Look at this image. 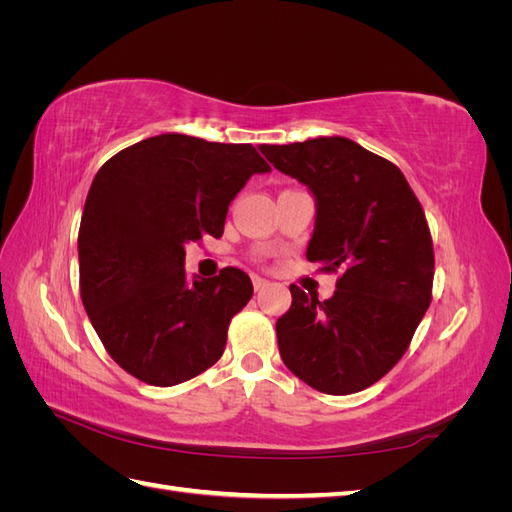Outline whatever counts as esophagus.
I'll use <instances>...</instances> for the list:
<instances>
[{
  "label": "esophagus",
  "instance_id": "1",
  "mask_svg": "<svg viewBox=\"0 0 512 512\" xmlns=\"http://www.w3.org/2000/svg\"><path fill=\"white\" fill-rule=\"evenodd\" d=\"M252 284H254V290L260 292V290H265V288L269 286V280H265V277L254 275V277H252Z\"/></svg>",
  "mask_w": 512,
  "mask_h": 512
}]
</instances>
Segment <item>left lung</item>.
Instances as JSON below:
<instances>
[{
	"mask_svg": "<svg viewBox=\"0 0 512 512\" xmlns=\"http://www.w3.org/2000/svg\"><path fill=\"white\" fill-rule=\"evenodd\" d=\"M260 151L316 196L307 260L339 271L327 301L290 284L292 305L275 322L282 361L320 393L363 391L406 354L431 303L436 260L425 211L393 162L350 138Z\"/></svg>",
	"mask_w": 512,
	"mask_h": 512,
	"instance_id": "1",
	"label": "left lung"
}]
</instances>
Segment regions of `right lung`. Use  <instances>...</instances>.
Wrapping results in <instances>:
<instances>
[{"label":"right lung","instance_id":"right-lung-1","mask_svg":"<svg viewBox=\"0 0 512 512\" xmlns=\"http://www.w3.org/2000/svg\"><path fill=\"white\" fill-rule=\"evenodd\" d=\"M271 166L252 145L160 134L102 164L79 228L85 312L111 359L151 386H175L220 359L250 277L224 267L185 277V241L222 237L230 200Z\"/></svg>","mask_w":512,"mask_h":512}]
</instances>
